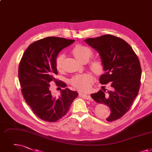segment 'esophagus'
<instances>
[{
	"mask_svg": "<svg viewBox=\"0 0 152 152\" xmlns=\"http://www.w3.org/2000/svg\"><path fill=\"white\" fill-rule=\"evenodd\" d=\"M79 96L85 99L89 100V101L91 100V97H90L89 95H87V94H86L82 93V92H80V93H79Z\"/></svg>",
	"mask_w": 152,
	"mask_h": 152,
	"instance_id": "esophagus-1",
	"label": "esophagus"
}]
</instances>
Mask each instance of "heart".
<instances>
[{
    "mask_svg": "<svg viewBox=\"0 0 152 152\" xmlns=\"http://www.w3.org/2000/svg\"><path fill=\"white\" fill-rule=\"evenodd\" d=\"M72 54L77 60L81 62L88 61L92 56V50L84 45H76L72 50ZM65 55L63 53L58 55L56 59V68L58 71H61ZM91 69L97 75H101L104 71V63L99 59L92 60L89 64ZM94 78L90 73L78 75L72 77L70 83L75 89L85 92L88 91L93 83Z\"/></svg>",
    "mask_w": 152,
    "mask_h": 152,
    "instance_id": "1",
    "label": "heart"
}]
</instances>
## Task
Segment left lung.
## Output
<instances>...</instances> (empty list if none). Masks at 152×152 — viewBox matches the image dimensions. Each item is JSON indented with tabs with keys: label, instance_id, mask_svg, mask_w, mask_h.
Here are the masks:
<instances>
[{
	"label": "left lung",
	"instance_id": "obj_1",
	"mask_svg": "<svg viewBox=\"0 0 152 152\" xmlns=\"http://www.w3.org/2000/svg\"><path fill=\"white\" fill-rule=\"evenodd\" d=\"M84 41L98 51L104 63L105 72L99 78L100 83L111 82L110 90L107 91L102 86L103 91L91 96L109 107L111 113L107 121L118 119L129 110L139 91L142 75L139 60L130 46L121 38L104 35Z\"/></svg>",
	"mask_w": 152,
	"mask_h": 152
}]
</instances>
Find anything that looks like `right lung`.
Segmentation results:
<instances>
[{"label":"right lung","instance_id":"right-lung-1","mask_svg":"<svg viewBox=\"0 0 152 152\" xmlns=\"http://www.w3.org/2000/svg\"><path fill=\"white\" fill-rule=\"evenodd\" d=\"M74 42L55 37L39 39L29 45L20 62L18 79L24 99L34 113L46 122H54L61 118L78 96L76 91L66 88L60 89L61 95L56 98L50 89L53 81L57 86H66L55 78L58 75L56 59L59 53Z\"/></svg>","mask_w":152,"mask_h":152}]
</instances>
